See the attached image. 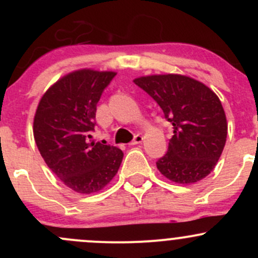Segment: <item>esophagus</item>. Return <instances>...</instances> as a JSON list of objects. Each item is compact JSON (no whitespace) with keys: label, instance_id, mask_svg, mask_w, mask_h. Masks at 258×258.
Masks as SVG:
<instances>
[{"label":"esophagus","instance_id":"34e87169","mask_svg":"<svg viewBox=\"0 0 258 258\" xmlns=\"http://www.w3.org/2000/svg\"><path fill=\"white\" fill-rule=\"evenodd\" d=\"M142 141H144V137H142V135H136V136H135V139L132 140V142L130 145L131 146L139 145V144H141Z\"/></svg>","mask_w":258,"mask_h":258}]
</instances>
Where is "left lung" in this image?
Instances as JSON below:
<instances>
[{"mask_svg":"<svg viewBox=\"0 0 258 258\" xmlns=\"http://www.w3.org/2000/svg\"><path fill=\"white\" fill-rule=\"evenodd\" d=\"M173 126L168 150L156 162L170 181L191 184L215 168L227 137V121L220 98L200 81L183 75H151L135 79Z\"/></svg>","mask_w":258,"mask_h":258,"instance_id":"obj_1","label":"left lung"}]
</instances>
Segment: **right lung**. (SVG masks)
I'll return each instance as SVG.
<instances>
[{
	"instance_id": "add662e5",
	"label": "right lung",
	"mask_w": 258,
	"mask_h": 258,
	"mask_svg": "<svg viewBox=\"0 0 258 258\" xmlns=\"http://www.w3.org/2000/svg\"><path fill=\"white\" fill-rule=\"evenodd\" d=\"M114 76L91 69L70 72L43 93L33 118V137L46 165L81 195L107 186L123 158L119 148L91 136L97 103Z\"/></svg>"
}]
</instances>
